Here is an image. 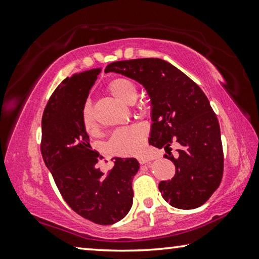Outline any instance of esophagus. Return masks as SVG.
<instances>
[{"mask_svg": "<svg viewBox=\"0 0 259 259\" xmlns=\"http://www.w3.org/2000/svg\"><path fill=\"white\" fill-rule=\"evenodd\" d=\"M138 161H139L140 164H146V163H150L151 159L148 156H139Z\"/></svg>", "mask_w": 259, "mask_h": 259, "instance_id": "34e87169", "label": "esophagus"}]
</instances>
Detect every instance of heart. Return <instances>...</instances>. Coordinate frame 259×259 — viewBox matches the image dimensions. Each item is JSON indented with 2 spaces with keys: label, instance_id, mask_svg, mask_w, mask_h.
<instances>
[{
  "label": "heart",
  "instance_id": "b5f03b06",
  "mask_svg": "<svg viewBox=\"0 0 259 259\" xmlns=\"http://www.w3.org/2000/svg\"><path fill=\"white\" fill-rule=\"evenodd\" d=\"M107 91L114 98L126 105H133L138 98V87L126 77L114 78L107 84ZM82 124L88 134L97 129L93 105L87 102L82 108ZM147 130L142 124H135L116 130L109 140V148L117 155H133L142 150Z\"/></svg>",
  "mask_w": 259,
  "mask_h": 259
}]
</instances>
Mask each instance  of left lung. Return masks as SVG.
<instances>
[{
	"instance_id": "obj_1",
	"label": "left lung",
	"mask_w": 259,
	"mask_h": 259,
	"mask_svg": "<svg viewBox=\"0 0 259 259\" xmlns=\"http://www.w3.org/2000/svg\"><path fill=\"white\" fill-rule=\"evenodd\" d=\"M105 72L134 78L152 102L150 144L164 148L176 166L171 181L159 184L163 199L175 208L195 209L217 190L224 171L221 128L207 96L186 74L168 61L142 58L114 61ZM179 144V157L171 144Z\"/></svg>"
}]
</instances>
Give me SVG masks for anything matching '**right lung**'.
Wrapping results in <instances>:
<instances>
[{"instance_id": "add662e5", "label": "right lung", "mask_w": 259, "mask_h": 259, "mask_svg": "<svg viewBox=\"0 0 259 259\" xmlns=\"http://www.w3.org/2000/svg\"><path fill=\"white\" fill-rule=\"evenodd\" d=\"M102 68L75 73L56 88L42 116L41 153L69 208L99 225L121 221L133 205L136 159L115 157L106 175L96 168L102 159L90 146L82 108Z\"/></svg>"}]
</instances>
